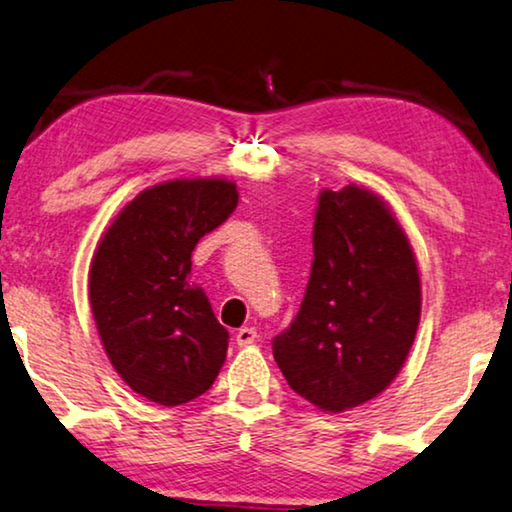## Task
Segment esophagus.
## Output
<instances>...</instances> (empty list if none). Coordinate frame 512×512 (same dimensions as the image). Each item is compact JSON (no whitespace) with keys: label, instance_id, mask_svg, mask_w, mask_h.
Segmentation results:
<instances>
[{"label":"esophagus","instance_id":"obj_1","mask_svg":"<svg viewBox=\"0 0 512 512\" xmlns=\"http://www.w3.org/2000/svg\"><path fill=\"white\" fill-rule=\"evenodd\" d=\"M258 332L254 328H240L238 335H235V342H238V346H251L256 342Z\"/></svg>","mask_w":512,"mask_h":512}]
</instances>
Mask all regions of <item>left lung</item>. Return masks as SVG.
Masks as SVG:
<instances>
[{"instance_id": "left-lung-1", "label": "left lung", "mask_w": 512, "mask_h": 512, "mask_svg": "<svg viewBox=\"0 0 512 512\" xmlns=\"http://www.w3.org/2000/svg\"><path fill=\"white\" fill-rule=\"evenodd\" d=\"M420 309L418 261L392 207L362 184L325 189L305 300L274 339V360L291 390L316 409L351 411L395 381Z\"/></svg>"}]
</instances>
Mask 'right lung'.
Masks as SVG:
<instances>
[{
    "label": "right lung",
    "instance_id": "right-lung-1",
    "mask_svg": "<svg viewBox=\"0 0 512 512\" xmlns=\"http://www.w3.org/2000/svg\"><path fill=\"white\" fill-rule=\"evenodd\" d=\"M235 205L228 177L168 180L131 198L96 244L87 288L103 351L154 404L201 397L224 367L228 332L189 272L198 240Z\"/></svg>",
    "mask_w": 512,
    "mask_h": 512
}]
</instances>
